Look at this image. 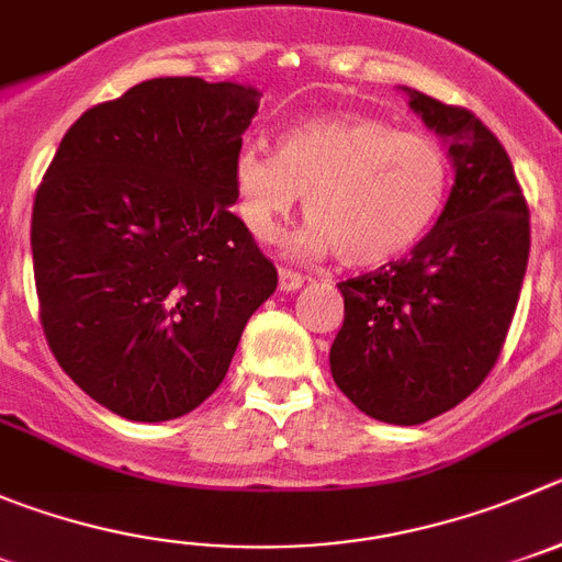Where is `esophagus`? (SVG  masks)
Instances as JSON below:
<instances>
[{"instance_id": "obj_1", "label": "esophagus", "mask_w": 562, "mask_h": 562, "mask_svg": "<svg viewBox=\"0 0 562 562\" xmlns=\"http://www.w3.org/2000/svg\"><path fill=\"white\" fill-rule=\"evenodd\" d=\"M305 285V277L293 269H280V291H299Z\"/></svg>"}]
</instances>
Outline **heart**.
Returning <instances> with one entry per match:
<instances>
[{
    "mask_svg": "<svg viewBox=\"0 0 562 562\" xmlns=\"http://www.w3.org/2000/svg\"><path fill=\"white\" fill-rule=\"evenodd\" d=\"M452 162L427 133L360 113L313 115L277 138V155L244 146L233 160L235 210L246 233L271 240L299 196L307 224L291 246L335 251L376 269L416 249L447 207Z\"/></svg>",
    "mask_w": 562,
    "mask_h": 562,
    "instance_id": "1",
    "label": "heart"
}]
</instances>
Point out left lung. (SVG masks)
<instances>
[{
  "label": "left lung",
  "mask_w": 562,
  "mask_h": 562,
  "mask_svg": "<svg viewBox=\"0 0 562 562\" xmlns=\"http://www.w3.org/2000/svg\"><path fill=\"white\" fill-rule=\"evenodd\" d=\"M449 146L454 186L411 257L340 282L329 369L358 411L424 424L474 393L499 360L529 257V210L491 130L463 108L402 88Z\"/></svg>",
  "instance_id": "1"
}]
</instances>
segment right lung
<instances>
[{"label": "right lung", "mask_w": 562, "mask_h": 562, "mask_svg": "<svg viewBox=\"0 0 562 562\" xmlns=\"http://www.w3.org/2000/svg\"><path fill=\"white\" fill-rule=\"evenodd\" d=\"M260 93L157 77L86 110L33 207L41 324L60 369L130 422H171L222 385L277 269L240 218L233 160Z\"/></svg>", "instance_id": "add662e5"}]
</instances>
